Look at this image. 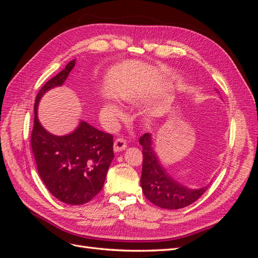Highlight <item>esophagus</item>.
<instances>
[{"mask_svg": "<svg viewBox=\"0 0 258 258\" xmlns=\"http://www.w3.org/2000/svg\"><path fill=\"white\" fill-rule=\"evenodd\" d=\"M126 147H127L126 140H123L122 138H118L115 140V142H114V151L115 152H121L123 150H126Z\"/></svg>", "mask_w": 258, "mask_h": 258, "instance_id": "1", "label": "esophagus"}]
</instances>
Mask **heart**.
<instances>
[{"instance_id":"obj_1","label":"heart","mask_w":258,"mask_h":258,"mask_svg":"<svg viewBox=\"0 0 258 258\" xmlns=\"http://www.w3.org/2000/svg\"><path fill=\"white\" fill-rule=\"evenodd\" d=\"M105 112L108 115H111L112 117H114V118H120V117L122 116V112H121L120 108L115 104H112V103L106 104Z\"/></svg>"}]
</instances>
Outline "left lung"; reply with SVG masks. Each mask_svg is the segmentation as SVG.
I'll use <instances>...</instances> for the list:
<instances>
[{
	"mask_svg": "<svg viewBox=\"0 0 258 258\" xmlns=\"http://www.w3.org/2000/svg\"><path fill=\"white\" fill-rule=\"evenodd\" d=\"M143 147L141 186L145 197L162 209L177 210L194 204L208 187L190 189L177 183L162 167L152 146V136L144 134L139 140Z\"/></svg>",
	"mask_w": 258,
	"mask_h": 258,
	"instance_id": "left-lung-1",
	"label": "left lung"
}]
</instances>
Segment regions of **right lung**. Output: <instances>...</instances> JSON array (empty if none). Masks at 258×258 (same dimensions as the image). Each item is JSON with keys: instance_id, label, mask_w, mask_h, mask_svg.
<instances>
[{"instance_id": "1", "label": "right lung", "mask_w": 258, "mask_h": 258, "mask_svg": "<svg viewBox=\"0 0 258 258\" xmlns=\"http://www.w3.org/2000/svg\"><path fill=\"white\" fill-rule=\"evenodd\" d=\"M70 61L38 91L34 103L31 146L38 174L53 197L67 205L89 202L102 189L114 158L113 136L81 121L72 134L53 136L37 119V106L46 91L61 86L75 66Z\"/></svg>"}]
</instances>
